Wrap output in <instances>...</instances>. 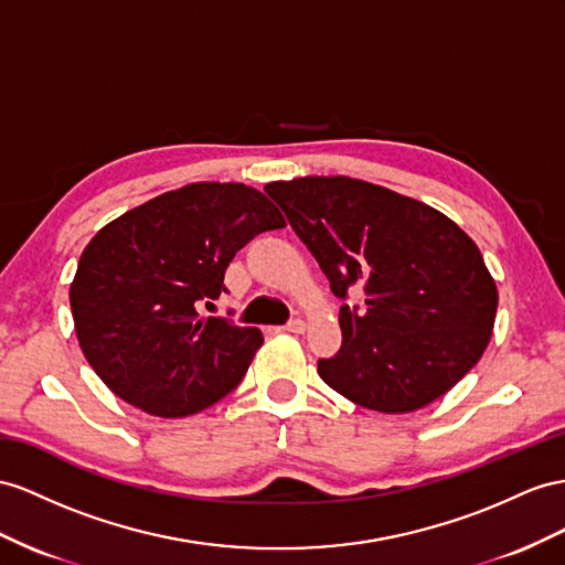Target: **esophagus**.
Segmentation results:
<instances>
[{
	"label": "esophagus",
	"instance_id": "esophagus-1",
	"mask_svg": "<svg viewBox=\"0 0 565 565\" xmlns=\"http://www.w3.org/2000/svg\"><path fill=\"white\" fill-rule=\"evenodd\" d=\"M281 329H284V331H288V334H302V331H306V322H302L300 317H296V320L286 322Z\"/></svg>",
	"mask_w": 565,
	"mask_h": 565
}]
</instances>
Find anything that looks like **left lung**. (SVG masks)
<instances>
[{"label":"left lung","instance_id":"8db88e82","mask_svg":"<svg viewBox=\"0 0 565 565\" xmlns=\"http://www.w3.org/2000/svg\"><path fill=\"white\" fill-rule=\"evenodd\" d=\"M296 236L327 274L341 349L320 377L358 406L411 413L444 396L482 358L497 284L480 248L448 216L349 177L267 183ZM351 287L366 300L348 306Z\"/></svg>","mask_w":565,"mask_h":565}]
</instances>
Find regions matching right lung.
<instances>
[{"label":"right lung","instance_id":"add662e5","mask_svg":"<svg viewBox=\"0 0 565 565\" xmlns=\"http://www.w3.org/2000/svg\"><path fill=\"white\" fill-rule=\"evenodd\" d=\"M284 226L271 202L243 183H191L121 214L83 250L71 284L78 343L114 394L183 417L241 384L257 327L200 317L224 271L257 234Z\"/></svg>","mask_w":565,"mask_h":565}]
</instances>
